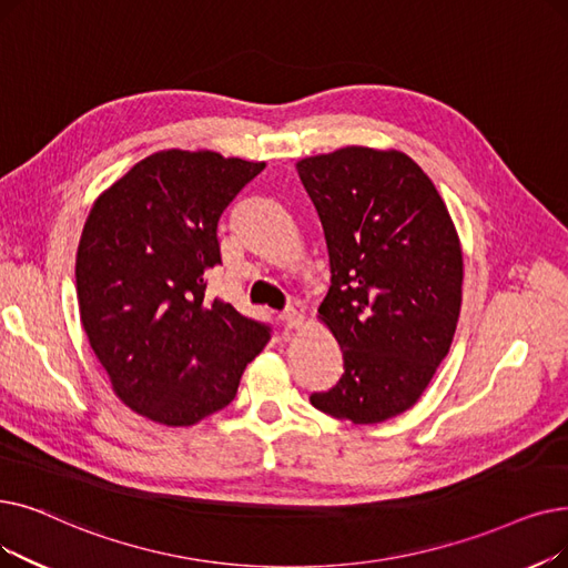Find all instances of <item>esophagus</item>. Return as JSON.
Returning <instances> with one entry per match:
<instances>
[{"label":"esophagus","mask_w":568,"mask_h":568,"mask_svg":"<svg viewBox=\"0 0 568 568\" xmlns=\"http://www.w3.org/2000/svg\"><path fill=\"white\" fill-rule=\"evenodd\" d=\"M281 323H283V332H285V334H292L294 329L302 327L304 317H302V313H300L297 308H285V311L281 313Z\"/></svg>","instance_id":"1"}]
</instances>
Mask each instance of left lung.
<instances>
[{
    "label": "left lung",
    "instance_id": "obj_1",
    "mask_svg": "<svg viewBox=\"0 0 568 568\" xmlns=\"http://www.w3.org/2000/svg\"><path fill=\"white\" fill-rule=\"evenodd\" d=\"M297 171L329 253L332 285L317 313L343 351V376L311 404L376 425L420 399L450 351L459 239L429 176L399 151L348 145Z\"/></svg>",
    "mask_w": 568,
    "mask_h": 568
}]
</instances>
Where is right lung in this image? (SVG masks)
<instances>
[{
    "mask_svg": "<svg viewBox=\"0 0 568 568\" xmlns=\"http://www.w3.org/2000/svg\"><path fill=\"white\" fill-rule=\"evenodd\" d=\"M264 162L160 151L94 202L77 255L81 323L122 404L187 427L225 408L266 323L206 300L217 225Z\"/></svg>",
    "mask_w": 568,
    "mask_h": 568,
    "instance_id": "right-lung-1",
    "label": "right lung"
}]
</instances>
